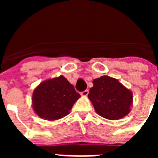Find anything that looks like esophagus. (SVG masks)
<instances>
[{
	"instance_id": "obj_1",
	"label": "esophagus",
	"mask_w": 158,
	"mask_h": 158,
	"mask_svg": "<svg viewBox=\"0 0 158 158\" xmlns=\"http://www.w3.org/2000/svg\"><path fill=\"white\" fill-rule=\"evenodd\" d=\"M88 94H89V90H85V91H83V92H81V96H88Z\"/></svg>"
}]
</instances>
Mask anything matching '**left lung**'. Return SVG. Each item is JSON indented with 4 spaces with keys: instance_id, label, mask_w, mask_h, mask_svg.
<instances>
[{
    "instance_id": "left-lung-1",
    "label": "left lung",
    "mask_w": 158,
    "mask_h": 158,
    "mask_svg": "<svg viewBox=\"0 0 158 158\" xmlns=\"http://www.w3.org/2000/svg\"><path fill=\"white\" fill-rule=\"evenodd\" d=\"M93 84L88 96L99 115L118 120L129 114L133 104V94L130 89L108 76L96 78Z\"/></svg>"
}]
</instances>
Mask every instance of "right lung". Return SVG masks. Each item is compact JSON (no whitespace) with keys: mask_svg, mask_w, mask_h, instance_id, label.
Listing matches in <instances>:
<instances>
[{"mask_svg":"<svg viewBox=\"0 0 158 158\" xmlns=\"http://www.w3.org/2000/svg\"><path fill=\"white\" fill-rule=\"evenodd\" d=\"M80 97L73 85L61 75L41 82L35 89L32 107L40 118L49 121L58 120L69 115Z\"/></svg>","mask_w":158,"mask_h":158,"instance_id":"add662e5","label":"right lung"}]
</instances>
